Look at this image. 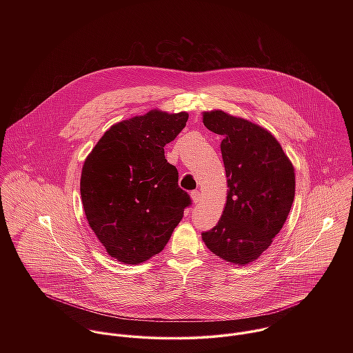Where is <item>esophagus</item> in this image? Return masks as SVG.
Returning a JSON list of instances; mask_svg holds the SVG:
<instances>
[{
    "label": "esophagus",
    "mask_w": 353,
    "mask_h": 353,
    "mask_svg": "<svg viewBox=\"0 0 353 353\" xmlns=\"http://www.w3.org/2000/svg\"><path fill=\"white\" fill-rule=\"evenodd\" d=\"M192 200L194 203H197V202L201 200V194H200V190H193L192 192Z\"/></svg>",
    "instance_id": "1"
}]
</instances>
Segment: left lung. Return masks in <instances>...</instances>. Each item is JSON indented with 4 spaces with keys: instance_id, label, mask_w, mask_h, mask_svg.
Masks as SVG:
<instances>
[{
    "instance_id": "left-lung-1",
    "label": "left lung",
    "mask_w": 353,
    "mask_h": 353,
    "mask_svg": "<svg viewBox=\"0 0 353 353\" xmlns=\"http://www.w3.org/2000/svg\"><path fill=\"white\" fill-rule=\"evenodd\" d=\"M203 125L224 137L228 193L220 220L202 241L227 262L245 265L283 228L295 197L294 167L279 141L250 121L216 110L203 112Z\"/></svg>"
}]
</instances>
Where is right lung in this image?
Instances as JSON below:
<instances>
[{
    "instance_id": "obj_1",
    "label": "right lung",
    "mask_w": 353,
    "mask_h": 353,
    "mask_svg": "<svg viewBox=\"0 0 353 353\" xmlns=\"http://www.w3.org/2000/svg\"><path fill=\"white\" fill-rule=\"evenodd\" d=\"M189 114L159 110L111 126L85 159L80 193L90 227L105 252L137 265L161 252L192 205L178 185L165 144Z\"/></svg>"
}]
</instances>
